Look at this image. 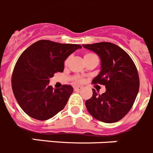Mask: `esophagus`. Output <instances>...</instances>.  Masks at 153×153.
Listing matches in <instances>:
<instances>
[{
  "label": "esophagus",
  "mask_w": 153,
  "mask_h": 153,
  "mask_svg": "<svg viewBox=\"0 0 153 153\" xmlns=\"http://www.w3.org/2000/svg\"><path fill=\"white\" fill-rule=\"evenodd\" d=\"M82 89V86H75L74 87V90L75 91H80Z\"/></svg>",
  "instance_id": "34e87169"
}]
</instances>
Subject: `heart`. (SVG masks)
<instances>
[{
  "instance_id": "1",
  "label": "heart",
  "mask_w": 153,
  "mask_h": 153,
  "mask_svg": "<svg viewBox=\"0 0 153 153\" xmlns=\"http://www.w3.org/2000/svg\"><path fill=\"white\" fill-rule=\"evenodd\" d=\"M94 57H97V56H96L95 54H94V53H85V56H84V59H85V62L88 61V60L91 59H92V58H94ZM69 59H70V58H67L66 59H65V65H68V62H69ZM75 80L76 81V82H83V78H81V77L79 76H76L75 78Z\"/></svg>"
}]
</instances>
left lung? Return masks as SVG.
<instances>
[{
  "mask_svg": "<svg viewBox=\"0 0 153 153\" xmlns=\"http://www.w3.org/2000/svg\"><path fill=\"white\" fill-rule=\"evenodd\" d=\"M97 53L101 60V71L92 80L94 85H103L106 91L93 95L85 101L92 117L104 123H115L124 117L133 107L139 88L137 68L129 55L111 42H101L83 45Z\"/></svg>",
  "mask_w": 153,
  "mask_h": 153,
  "instance_id": "8db88e82",
  "label": "left lung"
}]
</instances>
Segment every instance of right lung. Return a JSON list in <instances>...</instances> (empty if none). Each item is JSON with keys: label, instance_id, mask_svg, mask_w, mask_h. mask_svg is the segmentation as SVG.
I'll list each match as a JSON object with an SVG mask.
<instances>
[{"label": "right lung", "instance_id": "obj_1", "mask_svg": "<svg viewBox=\"0 0 153 153\" xmlns=\"http://www.w3.org/2000/svg\"><path fill=\"white\" fill-rule=\"evenodd\" d=\"M82 46L42 39L29 46L19 57L11 78L12 90L23 111L36 120H46L66 105L73 92L69 85L53 89L49 78L64 71V61Z\"/></svg>", "mask_w": 153, "mask_h": 153}]
</instances>
